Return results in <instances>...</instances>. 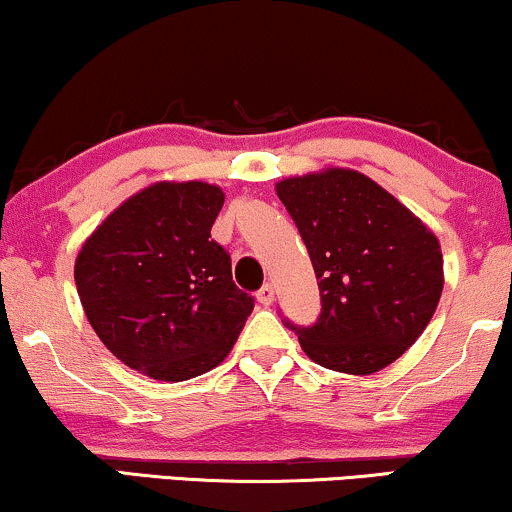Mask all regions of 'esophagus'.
I'll return each mask as SVG.
<instances>
[{
	"instance_id": "34e87169",
	"label": "esophagus",
	"mask_w": 512,
	"mask_h": 512,
	"mask_svg": "<svg viewBox=\"0 0 512 512\" xmlns=\"http://www.w3.org/2000/svg\"><path fill=\"white\" fill-rule=\"evenodd\" d=\"M257 300H260L262 305H272L274 303V286H272V283H264L260 291H257Z\"/></svg>"
}]
</instances>
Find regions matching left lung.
<instances>
[{
  "mask_svg": "<svg viewBox=\"0 0 512 512\" xmlns=\"http://www.w3.org/2000/svg\"><path fill=\"white\" fill-rule=\"evenodd\" d=\"M322 295V315L295 329L312 362L374 374L432 322L443 291L439 238L372 178L355 169L312 171L276 183Z\"/></svg>",
  "mask_w": 512,
  "mask_h": 512,
  "instance_id": "1",
  "label": "left lung"
}]
</instances>
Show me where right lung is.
Masks as SVG:
<instances>
[{
  "label": "right lung",
  "mask_w": 512,
  "mask_h": 512,
  "mask_svg": "<svg viewBox=\"0 0 512 512\" xmlns=\"http://www.w3.org/2000/svg\"><path fill=\"white\" fill-rule=\"evenodd\" d=\"M224 190L157 181L121 202L76 257L85 317L109 353L157 381L224 362L255 300L233 283L212 224Z\"/></svg>",
  "instance_id": "right-lung-1"
}]
</instances>
